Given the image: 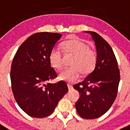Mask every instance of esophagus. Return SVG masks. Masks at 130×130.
<instances>
[{
  "label": "esophagus",
  "instance_id": "1",
  "mask_svg": "<svg viewBox=\"0 0 130 130\" xmlns=\"http://www.w3.org/2000/svg\"><path fill=\"white\" fill-rule=\"evenodd\" d=\"M67 87H68V88L69 90H71V89H73V86H72L71 85H70V84H67Z\"/></svg>",
  "mask_w": 130,
  "mask_h": 130
}]
</instances>
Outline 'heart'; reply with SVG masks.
<instances>
[{
    "mask_svg": "<svg viewBox=\"0 0 130 130\" xmlns=\"http://www.w3.org/2000/svg\"><path fill=\"white\" fill-rule=\"evenodd\" d=\"M61 48L65 55H71L73 58L71 61L72 67L64 69L59 73L60 80L74 82L80 77L81 73L87 75L93 71L97 62L96 53L87 43L78 39H72L63 42ZM49 60L56 69H60L63 66V57L59 49H52Z\"/></svg>",
    "mask_w": 130,
    "mask_h": 130,
    "instance_id": "obj_1",
    "label": "heart"
}]
</instances>
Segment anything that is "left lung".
Instances as JSON below:
<instances>
[{
	"label": "left lung",
	"instance_id": "1",
	"mask_svg": "<svg viewBox=\"0 0 130 130\" xmlns=\"http://www.w3.org/2000/svg\"><path fill=\"white\" fill-rule=\"evenodd\" d=\"M85 32L90 34L94 41L97 62L93 71L73 86L80 94L75 107L82 118L94 119L105 114L114 103L120 76L117 60L108 43L94 31Z\"/></svg>",
	"mask_w": 130,
	"mask_h": 130
}]
</instances>
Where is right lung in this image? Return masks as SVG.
<instances>
[{
  "label": "right lung",
  "mask_w": 130,
  "mask_h": 130,
  "mask_svg": "<svg viewBox=\"0 0 130 130\" xmlns=\"http://www.w3.org/2000/svg\"><path fill=\"white\" fill-rule=\"evenodd\" d=\"M61 36L50 32L32 34L20 46L12 60L13 94L22 110L31 117L48 116L68 91L63 80L47 83L57 76L51 67L49 55Z\"/></svg>",
  "instance_id": "add662e5"
}]
</instances>
